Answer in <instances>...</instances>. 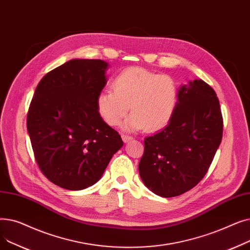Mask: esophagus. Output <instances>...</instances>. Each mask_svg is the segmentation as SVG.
<instances>
[{
    "label": "esophagus",
    "mask_w": 250,
    "mask_h": 250,
    "mask_svg": "<svg viewBox=\"0 0 250 250\" xmlns=\"http://www.w3.org/2000/svg\"><path fill=\"white\" fill-rule=\"evenodd\" d=\"M122 139H123V141H124L125 143H126V142H128L129 140H132V139H133V137L127 136V135H125V134H122Z\"/></svg>",
    "instance_id": "obj_1"
}]
</instances>
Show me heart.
Here are the masks:
<instances>
[{
  "instance_id": "obj_1",
  "label": "heart",
  "mask_w": 250,
  "mask_h": 250,
  "mask_svg": "<svg viewBox=\"0 0 250 250\" xmlns=\"http://www.w3.org/2000/svg\"><path fill=\"white\" fill-rule=\"evenodd\" d=\"M112 90L102 91L97 97V109L110 126L124 124L129 132L145 128L155 132L169 124L178 102V85L172 77L158 75L143 68H129L112 81Z\"/></svg>"
}]
</instances>
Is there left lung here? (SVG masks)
<instances>
[{"mask_svg":"<svg viewBox=\"0 0 250 250\" xmlns=\"http://www.w3.org/2000/svg\"><path fill=\"white\" fill-rule=\"evenodd\" d=\"M222 136L223 116L214 89L203 80L183 85L168 125L144 141L139 163L143 182L163 198L188 191L208 172Z\"/></svg>","mask_w":250,"mask_h":250,"instance_id":"8db88e82","label":"left lung"}]
</instances>
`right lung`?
I'll return each mask as SVG.
<instances>
[{"mask_svg":"<svg viewBox=\"0 0 250 250\" xmlns=\"http://www.w3.org/2000/svg\"><path fill=\"white\" fill-rule=\"evenodd\" d=\"M106 68L101 60H71L42 79L30 102L27 130L35 160L64 189L93 186L124 145L97 109Z\"/></svg>","mask_w":250,"mask_h":250,"instance_id":"right-lung-1","label":"right lung"}]
</instances>
